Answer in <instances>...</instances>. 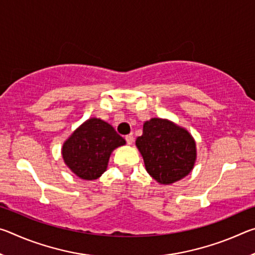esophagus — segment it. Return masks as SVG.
I'll use <instances>...</instances> for the list:
<instances>
[{"label": "esophagus", "mask_w": 255, "mask_h": 255, "mask_svg": "<svg viewBox=\"0 0 255 255\" xmlns=\"http://www.w3.org/2000/svg\"><path fill=\"white\" fill-rule=\"evenodd\" d=\"M126 141L128 145H131L133 143V136L132 135H127L126 136Z\"/></svg>", "instance_id": "34e87169"}]
</instances>
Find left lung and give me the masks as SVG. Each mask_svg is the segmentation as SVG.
<instances>
[{
	"label": "left lung",
	"mask_w": 255,
	"mask_h": 255,
	"mask_svg": "<svg viewBox=\"0 0 255 255\" xmlns=\"http://www.w3.org/2000/svg\"><path fill=\"white\" fill-rule=\"evenodd\" d=\"M136 146L144 158L146 171L161 184L183 179L195 166L196 141L188 130L167 119L145 122Z\"/></svg>",
	"instance_id": "left-lung-1"
}]
</instances>
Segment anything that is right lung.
<instances>
[{
  "mask_svg": "<svg viewBox=\"0 0 255 255\" xmlns=\"http://www.w3.org/2000/svg\"><path fill=\"white\" fill-rule=\"evenodd\" d=\"M126 144L115 128L99 118L83 123L63 144L62 155L73 173L96 180L105 173L112 150Z\"/></svg>",
  "mask_w": 255,
  "mask_h": 255,
  "instance_id": "right-lung-1",
  "label": "right lung"
}]
</instances>
